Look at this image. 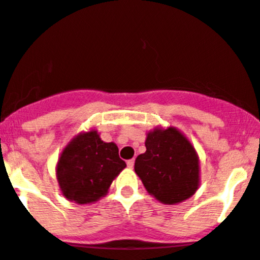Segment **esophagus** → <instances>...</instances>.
I'll use <instances>...</instances> for the list:
<instances>
[{"instance_id":"1","label":"esophagus","mask_w":260,"mask_h":260,"mask_svg":"<svg viewBox=\"0 0 260 260\" xmlns=\"http://www.w3.org/2000/svg\"><path fill=\"white\" fill-rule=\"evenodd\" d=\"M127 166H128V168H133V166H135V160H133V159L128 160Z\"/></svg>"}]
</instances>
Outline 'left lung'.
Returning a JSON list of instances; mask_svg holds the SVG:
<instances>
[{"instance_id":"left-lung-1","label":"left lung","mask_w":260,"mask_h":260,"mask_svg":"<svg viewBox=\"0 0 260 260\" xmlns=\"http://www.w3.org/2000/svg\"><path fill=\"white\" fill-rule=\"evenodd\" d=\"M146 151L138 155L135 172L150 195L173 205L191 198L200 183L195 149L177 128H155L147 133Z\"/></svg>"}]
</instances>
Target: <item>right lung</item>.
Returning a JSON list of instances; mask_svg holds the SVG:
<instances>
[{
    "label": "right lung",
    "mask_w": 260,
    "mask_h": 260,
    "mask_svg": "<svg viewBox=\"0 0 260 260\" xmlns=\"http://www.w3.org/2000/svg\"><path fill=\"white\" fill-rule=\"evenodd\" d=\"M127 167L114 142L97 131L79 133L62 150L56 167L62 195L77 204L94 203L108 193L113 179Z\"/></svg>",
    "instance_id": "1"
}]
</instances>
